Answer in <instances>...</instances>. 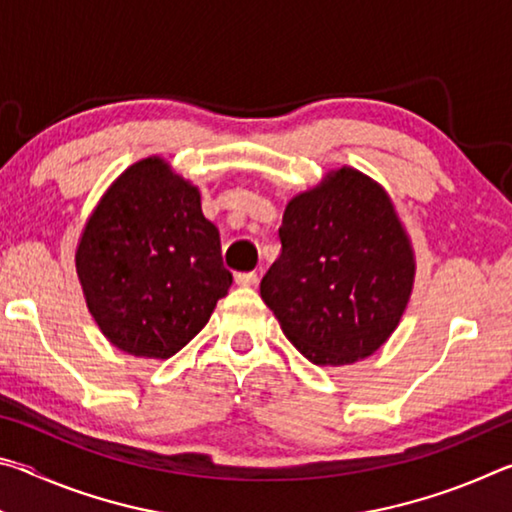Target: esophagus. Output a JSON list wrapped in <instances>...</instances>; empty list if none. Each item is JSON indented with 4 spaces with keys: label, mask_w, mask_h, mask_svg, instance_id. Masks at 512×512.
Returning a JSON list of instances; mask_svg holds the SVG:
<instances>
[{
    "label": "esophagus",
    "mask_w": 512,
    "mask_h": 512,
    "mask_svg": "<svg viewBox=\"0 0 512 512\" xmlns=\"http://www.w3.org/2000/svg\"><path fill=\"white\" fill-rule=\"evenodd\" d=\"M235 280H237V284H241V287H255L259 277H257V273L250 271V273H237Z\"/></svg>",
    "instance_id": "obj_1"
}]
</instances>
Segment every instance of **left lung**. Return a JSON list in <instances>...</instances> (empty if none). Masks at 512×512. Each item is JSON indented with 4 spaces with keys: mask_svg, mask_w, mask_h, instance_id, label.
I'll use <instances>...</instances> for the list:
<instances>
[{
    "mask_svg": "<svg viewBox=\"0 0 512 512\" xmlns=\"http://www.w3.org/2000/svg\"><path fill=\"white\" fill-rule=\"evenodd\" d=\"M282 253L259 291L287 339L316 366L370 357L409 305L415 257L391 196L352 167L293 196Z\"/></svg>",
    "mask_w": 512,
    "mask_h": 512,
    "instance_id": "obj_1",
    "label": "left lung"
}]
</instances>
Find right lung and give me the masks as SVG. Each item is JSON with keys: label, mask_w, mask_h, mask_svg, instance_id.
Listing matches in <instances>:
<instances>
[{"label": "right lung", "mask_w": 512, "mask_h": 512, "mask_svg": "<svg viewBox=\"0 0 512 512\" xmlns=\"http://www.w3.org/2000/svg\"><path fill=\"white\" fill-rule=\"evenodd\" d=\"M76 273L103 336L146 359L183 350L232 284L201 192L158 155L131 164L101 196Z\"/></svg>", "instance_id": "1"}]
</instances>
